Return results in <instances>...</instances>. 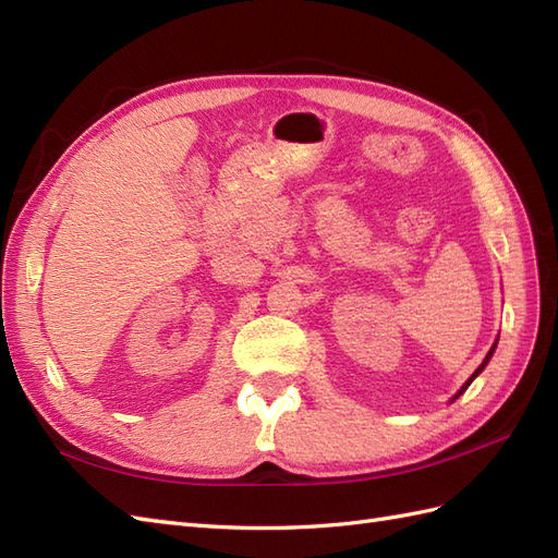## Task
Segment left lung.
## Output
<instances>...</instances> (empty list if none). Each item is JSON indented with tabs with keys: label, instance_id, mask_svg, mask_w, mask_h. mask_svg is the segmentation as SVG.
<instances>
[{
	"label": "left lung",
	"instance_id": "1",
	"mask_svg": "<svg viewBox=\"0 0 558 558\" xmlns=\"http://www.w3.org/2000/svg\"><path fill=\"white\" fill-rule=\"evenodd\" d=\"M494 349H496V344H494V347H492V351H488V353H486V359H484V363H482V365H480V367H477V369H475V375H472V377H470V379H468V381H465V384H463V388H461V391H459V393H456V398H459V396H461V393H463V391H465V388H468V386H470V381H472V379H475V377H477V375H480V373H482V369H484V367H486V363H488V359H492V356H494Z\"/></svg>",
	"mask_w": 558,
	"mask_h": 558
}]
</instances>
